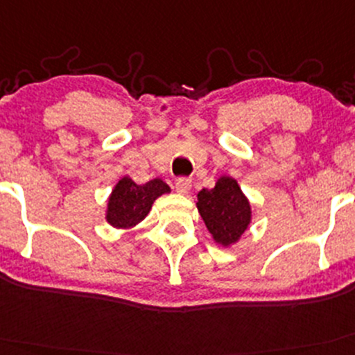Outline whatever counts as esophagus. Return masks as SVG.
Here are the masks:
<instances>
[{
  "label": "esophagus",
  "mask_w": 355,
  "mask_h": 355,
  "mask_svg": "<svg viewBox=\"0 0 355 355\" xmlns=\"http://www.w3.org/2000/svg\"><path fill=\"white\" fill-rule=\"evenodd\" d=\"M191 183H193L191 178H178V180L175 182V190L180 195H187L191 190Z\"/></svg>",
  "instance_id": "1"
}]
</instances>
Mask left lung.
Returning a JSON list of instances; mask_svg holds the SVG:
<instances>
[{
  "label": "left lung",
  "instance_id": "obj_1",
  "mask_svg": "<svg viewBox=\"0 0 355 355\" xmlns=\"http://www.w3.org/2000/svg\"><path fill=\"white\" fill-rule=\"evenodd\" d=\"M196 208L216 245H236L253 220L251 203L233 177L223 175L211 190L196 195Z\"/></svg>",
  "mask_w": 355,
  "mask_h": 355
}]
</instances>
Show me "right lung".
I'll return each instance as SVG.
<instances>
[{
  "label": "right lung",
  "mask_w": 355,
  "mask_h": 355,
  "mask_svg": "<svg viewBox=\"0 0 355 355\" xmlns=\"http://www.w3.org/2000/svg\"><path fill=\"white\" fill-rule=\"evenodd\" d=\"M165 193H170V187L160 178L137 185L129 175H123L107 198L105 221L117 230L135 228L150 213L153 202Z\"/></svg>",
  "instance_id": "right-lung-1"
}]
</instances>
